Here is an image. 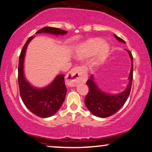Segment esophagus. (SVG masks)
<instances>
[{
  "label": "esophagus",
  "instance_id": "obj_1",
  "mask_svg": "<svg viewBox=\"0 0 152 152\" xmlns=\"http://www.w3.org/2000/svg\"><path fill=\"white\" fill-rule=\"evenodd\" d=\"M87 75L84 69L81 66L74 67L66 76V82L70 86H74L77 84L86 80Z\"/></svg>",
  "mask_w": 152,
  "mask_h": 152
}]
</instances>
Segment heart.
Returning a JSON list of instances; mask_svg holds the SVG:
<instances>
[{
    "instance_id": "1",
    "label": "heart",
    "mask_w": 152,
    "mask_h": 152,
    "mask_svg": "<svg viewBox=\"0 0 152 152\" xmlns=\"http://www.w3.org/2000/svg\"><path fill=\"white\" fill-rule=\"evenodd\" d=\"M100 49L102 53H107L109 50V46L106 43H103L99 39H91L82 45L78 50L80 56H86L93 53Z\"/></svg>"
}]
</instances>
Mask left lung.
<instances>
[{
	"label": "left lung",
	"mask_w": 152,
	"mask_h": 152,
	"mask_svg": "<svg viewBox=\"0 0 152 152\" xmlns=\"http://www.w3.org/2000/svg\"><path fill=\"white\" fill-rule=\"evenodd\" d=\"M114 36L119 42L125 43V41L121 38L119 37L115 34H114ZM127 51L130 56L132 64L129 76V82L127 88L121 93L117 95H110L104 93L98 88L93 81L92 76H91V78L86 82L89 91L85 97L84 103L88 109L92 113V115L95 116L105 118L114 115L123 106L127 98L129 96L133 80V58L131 51L129 50Z\"/></svg>",
	"instance_id": "left-lung-1"
}]
</instances>
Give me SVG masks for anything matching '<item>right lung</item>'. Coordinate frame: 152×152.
<instances>
[{
    "instance_id": "1",
    "label": "right lung",
    "mask_w": 152,
    "mask_h": 152,
    "mask_svg": "<svg viewBox=\"0 0 152 152\" xmlns=\"http://www.w3.org/2000/svg\"><path fill=\"white\" fill-rule=\"evenodd\" d=\"M48 33L53 35H64L67 33L58 28L45 27L36 33ZM34 37H30L20 51L18 66V82L21 99L31 112L37 116L46 118L52 116L58 111L65 100L66 87L64 75L57 76L52 83L44 88H35L28 83L23 74V62L25 51L29 43Z\"/></svg>"
}]
</instances>
